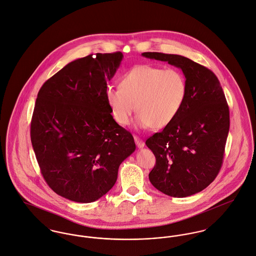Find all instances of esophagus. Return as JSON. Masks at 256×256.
I'll return each mask as SVG.
<instances>
[{"mask_svg": "<svg viewBox=\"0 0 256 256\" xmlns=\"http://www.w3.org/2000/svg\"><path fill=\"white\" fill-rule=\"evenodd\" d=\"M134 140H135V142H136V144H137V146H138L139 148H142L144 146V142L140 139V138H139V137H135Z\"/></svg>", "mask_w": 256, "mask_h": 256, "instance_id": "1", "label": "esophagus"}]
</instances>
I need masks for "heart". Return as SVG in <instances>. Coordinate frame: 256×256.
Instances as JSON below:
<instances>
[{"mask_svg": "<svg viewBox=\"0 0 256 256\" xmlns=\"http://www.w3.org/2000/svg\"><path fill=\"white\" fill-rule=\"evenodd\" d=\"M186 96V81L179 70L142 64L125 73L120 87L108 86L106 102L117 124L126 126L132 114L137 127L160 130L168 126L180 112Z\"/></svg>", "mask_w": 256, "mask_h": 256, "instance_id": "1", "label": "heart"}]
</instances>
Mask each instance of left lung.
Listing matches in <instances>:
<instances>
[{
  "label": "left lung",
  "instance_id": "8db88e82",
  "mask_svg": "<svg viewBox=\"0 0 256 256\" xmlns=\"http://www.w3.org/2000/svg\"><path fill=\"white\" fill-rule=\"evenodd\" d=\"M183 71L185 102L160 133L146 140L156 162L148 174L152 186L173 198L202 192L216 178L223 162L230 114L220 82L211 70L179 54L142 52Z\"/></svg>",
  "mask_w": 256,
  "mask_h": 256
}]
</instances>
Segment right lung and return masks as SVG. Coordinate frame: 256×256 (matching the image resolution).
Returning <instances> with one entry per match:
<instances>
[{
  "instance_id": "1",
  "label": "right lung",
  "mask_w": 256,
  "mask_h": 256,
  "mask_svg": "<svg viewBox=\"0 0 256 256\" xmlns=\"http://www.w3.org/2000/svg\"><path fill=\"white\" fill-rule=\"evenodd\" d=\"M123 54H96L75 60L41 87L31 121V142L50 188L72 202L104 196L118 168L135 150L106 102L108 82Z\"/></svg>"
}]
</instances>
